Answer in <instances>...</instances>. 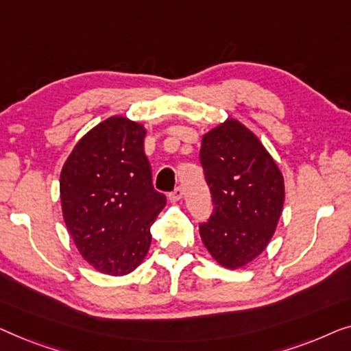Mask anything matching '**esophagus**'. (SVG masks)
Returning a JSON list of instances; mask_svg holds the SVG:
<instances>
[{
  "mask_svg": "<svg viewBox=\"0 0 351 351\" xmlns=\"http://www.w3.org/2000/svg\"><path fill=\"white\" fill-rule=\"evenodd\" d=\"M169 199H170V202H173V204L180 202L182 199V189H181V187H176V189L169 195Z\"/></svg>",
  "mask_w": 351,
  "mask_h": 351,
  "instance_id": "34e87169",
  "label": "esophagus"
}]
</instances>
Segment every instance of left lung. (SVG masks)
Masks as SVG:
<instances>
[{"instance_id":"8db88e82","label":"left lung","mask_w":351,"mask_h":351,"mask_svg":"<svg viewBox=\"0 0 351 351\" xmlns=\"http://www.w3.org/2000/svg\"><path fill=\"white\" fill-rule=\"evenodd\" d=\"M200 162L215 210L200 237L221 267L253 263L276 230L285 204V178L254 132L234 117L204 133Z\"/></svg>"}]
</instances>
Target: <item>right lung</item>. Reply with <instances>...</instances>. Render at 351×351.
I'll use <instances>...</instances> for the list:
<instances>
[{
	"instance_id": "add662e5",
	"label": "right lung",
	"mask_w": 351,
	"mask_h": 351,
	"mask_svg": "<svg viewBox=\"0 0 351 351\" xmlns=\"http://www.w3.org/2000/svg\"><path fill=\"white\" fill-rule=\"evenodd\" d=\"M146 128L111 116L79 140L60 171V204L79 254L97 272L122 276L145 261L164 206L152 187Z\"/></svg>"
}]
</instances>
